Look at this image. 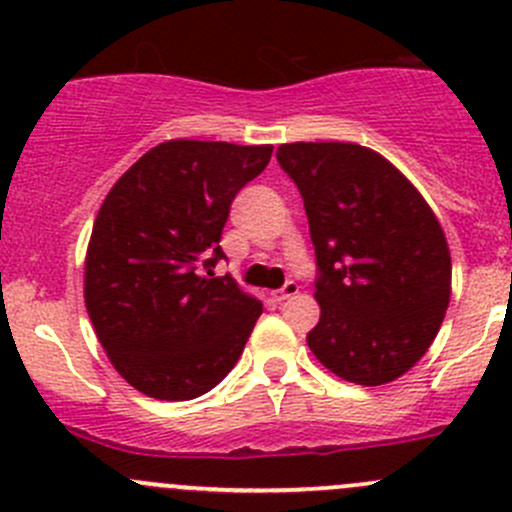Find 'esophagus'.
I'll list each match as a JSON object with an SVG mask.
<instances>
[{"mask_svg": "<svg viewBox=\"0 0 512 512\" xmlns=\"http://www.w3.org/2000/svg\"><path fill=\"white\" fill-rule=\"evenodd\" d=\"M297 292H299L297 282H287L285 287L277 289V292H272V297H275V302H285V299L294 297V294H297Z\"/></svg>", "mask_w": 512, "mask_h": 512, "instance_id": "34e87169", "label": "esophagus"}]
</instances>
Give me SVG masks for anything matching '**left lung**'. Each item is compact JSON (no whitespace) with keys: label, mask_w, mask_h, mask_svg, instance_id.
<instances>
[{"label":"left lung","mask_w":512,"mask_h":512,"mask_svg":"<svg viewBox=\"0 0 512 512\" xmlns=\"http://www.w3.org/2000/svg\"><path fill=\"white\" fill-rule=\"evenodd\" d=\"M277 160L302 193L317 252L309 349L352 384L399 379L428 352L451 299V252L431 205L359 143H285Z\"/></svg>","instance_id":"left-lung-1"}]
</instances>
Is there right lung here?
<instances>
[{
	"label": "right lung",
	"instance_id": "1",
	"mask_svg": "<svg viewBox=\"0 0 512 512\" xmlns=\"http://www.w3.org/2000/svg\"><path fill=\"white\" fill-rule=\"evenodd\" d=\"M270 156L272 146L175 138L108 190L86 250L84 302L113 369L141 394L195 399L240 359L262 302L213 267L225 257L232 198Z\"/></svg>",
	"mask_w": 512,
	"mask_h": 512
}]
</instances>
